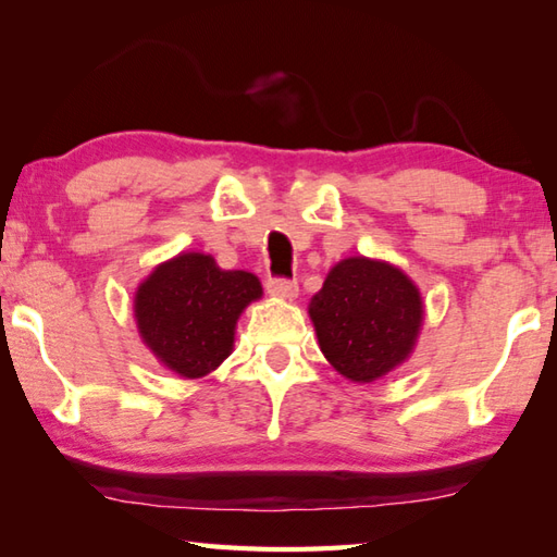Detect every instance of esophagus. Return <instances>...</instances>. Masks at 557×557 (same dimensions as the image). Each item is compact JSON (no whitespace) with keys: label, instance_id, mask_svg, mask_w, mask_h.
<instances>
[{"label":"esophagus","instance_id":"obj_1","mask_svg":"<svg viewBox=\"0 0 557 557\" xmlns=\"http://www.w3.org/2000/svg\"><path fill=\"white\" fill-rule=\"evenodd\" d=\"M265 289L270 292L272 297H280V299H295L297 292H299L297 282L285 280V277H268Z\"/></svg>","mask_w":557,"mask_h":557}]
</instances>
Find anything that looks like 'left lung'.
Returning a JSON list of instances; mask_svg holds the SVG:
<instances>
[{
    "label": "left lung",
    "mask_w": 557,
    "mask_h": 557,
    "mask_svg": "<svg viewBox=\"0 0 557 557\" xmlns=\"http://www.w3.org/2000/svg\"><path fill=\"white\" fill-rule=\"evenodd\" d=\"M309 317L326 361L348 381L371 383L412 354L422 297L388 262L346 258L309 301Z\"/></svg>",
    "instance_id": "obj_1"
}]
</instances>
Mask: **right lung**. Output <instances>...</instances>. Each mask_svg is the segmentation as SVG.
<instances>
[{"label": "right lung", "instance_id": "obj_1", "mask_svg": "<svg viewBox=\"0 0 557 557\" xmlns=\"http://www.w3.org/2000/svg\"><path fill=\"white\" fill-rule=\"evenodd\" d=\"M260 297L252 272L221 270L211 256L182 252L139 285L135 319L143 342L169 371L201 379L231 356L235 322Z\"/></svg>", "mask_w": 557, "mask_h": 557}]
</instances>
